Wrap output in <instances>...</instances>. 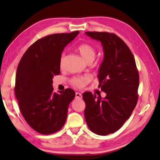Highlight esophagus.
<instances>
[{
  "mask_svg": "<svg viewBox=\"0 0 160 160\" xmlns=\"http://www.w3.org/2000/svg\"><path fill=\"white\" fill-rule=\"evenodd\" d=\"M75 98H76V99H81L82 98V94H81L80 92H76V93H75Z\"/></svg>",
  "mask_w": 160,
  "mask_h": 160,
  "instance_id": "34e87169",
  "label": "esophagus"
}]
</instances>
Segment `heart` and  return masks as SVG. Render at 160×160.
I'll return each mask as SVG.
<instances>
[{
	"instance_id": "obj_1",
	"label": "heart",
	"mask_w": 160,
	"mask_h": 160,
	"mask_svg": "<svg viewBox=\"0 0 160 160\" xmlns=\"http://www.w3.org/2000/svg\"><path fill=\"white\" fill-rule=\"evenodd\" d=\"M78 52L80 53L82 57L84 58L86 62L93 61L96 56V51L94 48L89 44H82L79 45L77 48ZM65 58V53H63L61 56L60 59V66L62 67L63 65V61ZM92 79L91 75H85L82 76H77L74 77L71 79L72 85L78 88H82L85 87L87 84Z\"/></svg>"
}]
</instances>
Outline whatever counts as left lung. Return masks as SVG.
Returning <instances> with one entry per match:
<instances>
[{
  "label": "left lung",
  "mask_w": 160,
  "mask_h": 160,
  "mask_svg": "<svg viewBox=\"0 0 160 160\" xmlns=\"http://www.w3.org/2000/svg\"><path fill=\"white\" fill-rule=\"evenodd\" d=\"M85 34L103 47L104 59L97 78L98 87L107 95L102 98L90 92L83 93L85 118L92 131L107 135L121 128L136 106L139 74L131 51L117 35L104 32Z\"/></svg>",
  "instance_id": "1"
}]
</instances>
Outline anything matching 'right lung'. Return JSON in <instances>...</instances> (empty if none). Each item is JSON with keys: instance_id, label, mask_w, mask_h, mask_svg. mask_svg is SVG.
<instances>
[{"instance_id": "add662e5", "label": "right lung", "mask_w": 160, "mask_h": 160, "mask_svg": "<svg viewBox=\"0 0 160 160\" xmlns=\"http://www.w3.org/2000/svg\"><path fill=\"white\" fill-rule=\"evenodd\" d=\"M79 34H53L38 39L25 51L18 64L15 93L20 112L34 131L48 135L66 123L69 104L75 96L72 89L53 92V78L60 74L64 48Z\"/></svg>"}]
</instances>
